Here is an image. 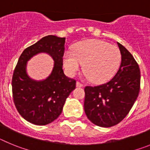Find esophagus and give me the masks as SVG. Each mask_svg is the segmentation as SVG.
Returning <instances> with one entry per match:
<instances>
[{
    "label": "esophagus",
    "instance_id": "34e87169",
    "mask_svg": "<svg viewBox=\"0 0 150 150\" xmlns=\"http://www.w3.org/2000/svg\"><path fill=\"white\" fill-rule=\"evenodd\" d=\"M76 86H77V87H83V84L82 83H80L79 81H77V82H76Z\"/></svg>",
    "mask_w": 150,
    "mask_h": 150
}]
</instances>
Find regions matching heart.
I'll use <instances>...</instances> for the list:
<instances>
[{
	"mask_svg": "<svg viewBox=\"0 0 150 150\" xmlns=\"http://www.w3.org/2000/svg\"><path fill=\"white\" fill-rule=\"evenodd\" d=\"M121 62L120 49L99 40L79 42L73 47L72 54L67 52L63 57L64 66L70 76H74L83 64L85 75L94 83H103L112 79Z\"/></svg>",
	"mask_w": 150,
	"mask_h": 150,
	"instance_id": "1",
	"label": "heart"
}]
</instances>
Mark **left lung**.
Segmentation results:
<instances>
[{"label": "left lung", "mask_w": 150, "mask_h": 150, "mask_svg": "<svg viewBox=\"0 0 150 150\" xmlns=\"http://www.w3.org/2000/svg\"><path fill=\"white\" fill-rule=\"evenodd\" d=\"M120 69L109 82L86 86L84 110L88 120L98 126L112 127L128 115L139 95L140 71L133 55L120 43Z\"/></svg>", "instance_id": "1"}]
</instances>
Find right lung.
Here are the masks:
<instances>
[{"mask_svg":"<svg viewBox=\"0 0 150 150\" xmlns=\"http://www.w3.org/2000/svg\"><path fill=\"white\" fill-rule=\"evenodd\" d=\"M64 43V38L46 36L24 50L17 62L12 79L13 101L18 113L32 124L45 125L56 120L67 98L76 88V80L67 77L62 69ZM43 51L54 58V70L45 81H34L26 74V63Z\"/></svg>","mask_w":150,"mask_h":150,"instance_id":"right-lung-1","label":"right lung"}]
</instances>
